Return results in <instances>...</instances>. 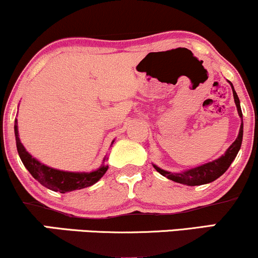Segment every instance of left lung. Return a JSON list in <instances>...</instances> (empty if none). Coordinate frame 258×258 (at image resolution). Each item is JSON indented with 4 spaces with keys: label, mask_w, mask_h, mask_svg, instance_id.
<instances>
[{
    "label": "left lung",
    "mask_w": 258,
    "mask_h": 258,
    "mask_svg": "<svg viewBox=\"0 0 258 258\" xmlns=\"http://www.w3.org/2000/svg\"><path fill=\"white\" fill-rule=\"evenodd\" d=\"M233 96H234V102H235L236 104V109H238L239 116L241 117V126H240V131H239L238 138L233 142L232 146L228 148L227 152L224 153V155H222L220 159L215 160V161L207 162L205 165H201L199 167L191 168V170L185 171V172H182V173L167 172V171L161 170V168H159L158 166L154 165L155 170L158 171L159 173H161L164 177H167L168 179L173 180V182L180 183V184H186V185L206 184V183L214 182L215 179H217L218 177L222 176V174L226 172L228 167H229L230 164H232L233 160L235 159L236 154H238L239 149H240L241 142H242V112H241L240 102H239L238 94H236V92L234 91V88H233Z\"/></svg>",
    "instance_id": "1"
}]
</instances>
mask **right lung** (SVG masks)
I'll return each mask as SVG.
<instances>
[{
	"instance_id": "add662e5",
	"label": "right lung",
	"mask_w": 258,
	"mask_h": 258,
	"mask_svg": "<svg viewBox=\"0 0 258 258\" xmlns=\"http://www.w3.org/2000/svg\"><path fill=\"white\" fill-rule=\"evenodd\" d=\"M14 132H16L17 149L22 159L23 164L26 170L31 173L35 179H37L46 188L51 189L53 191H59V193H68V191L78 190V189L87 188V186L93 185L94 183L104 176L108 170V166L103 165L97 171L90 173H75V172H64V171L54 170L48 166H44L43 164L38 162L36 159L25 150L24 146L20 143V139L18 137V127L17 120L14 125Z\"/></svg>"
}]
</instances>
